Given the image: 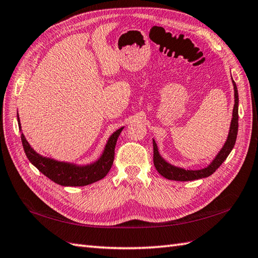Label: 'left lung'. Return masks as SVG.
I'll use <instances>...</instances> for the list:
<instances>
[{
	"mask_svg": "<svg viewBox=\"0 0 258 258\" xmlns=\"http://www.w3.org/2000/svg\"><path fill=\"white\" fill-rule=\"evenodd\" d=\"M234 85V92H235V105L233 109V118H232V124H231V130H229V134L225 145L223 146L221 152L218 153V155L215 157L211 165H208L206 168L199 169V171H186L184 168H178L175 167L171 164H168L158 154V150L156 143L153 141V150H154V155H153V162H154L155 168L157 172L160 173L162 176H164L167 179L172 180H180V182H186V180H194V179H200L208 177L212 175L216 169L222 165V163L226 160L229 153L232 152L233 147L235 145V142H236L237 138V132H238V92H237V86L236 83L233 81Z\"/></svg>",
	"mask_w": 258,
	"mask_h": 258,
	"instance_id": "left-lung-1",
	"label": "left lung"
}]
</instances>
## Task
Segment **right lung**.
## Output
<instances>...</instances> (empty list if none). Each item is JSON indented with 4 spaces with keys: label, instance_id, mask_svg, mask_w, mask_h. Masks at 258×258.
<instances>
[{
    "label": "right lung",
    "instance_id": "right-lung-1",
    "mask_svg": "<svg viewBox=\"0 0 258 258\" xmlns=\"http://www.w3.org/2000/svg\"><path fill=\"white\" fill-rule=\"evenodd\" d=\"M18 120L20 124L19 114ZM19 127L21 128V125H19ZM122 130L123 127H120L111 135L100 160L87 166H76L74 164L57 162L51 158L43 157L33 151L23 134H21V141L29 161L54 183L62 186H85L104 178L109 172L114 161L115 145Z\"/></svg>",
    "mask_w": 258,
    "mask_h": 258
}]
</instances>
